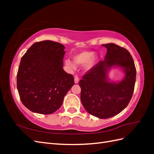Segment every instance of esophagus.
<instances>
[{"instance_id": "obj_1", "label": "esophagus", "mask_w": 154, "mask_h": 154, "mask_svg": "<svg viewBox=\"0 0 154 154\" xmlns=\"http://www.w3.org/2000/svg\"><path fill=\"white\" fill-rule=\"evenodd\" d=\"M79 80H79V78L77 76L74 77V83H78L79 82Z\"/></svg>"}]
</instances>
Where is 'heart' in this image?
<instances>
[{
	"label": "heart",
	"instance_id": "obj_1",
	"mask_svg": "<svg viewBox=\"0 0 154 154\" xmlns=\"http://www.w3.org/2000/svg\"><path fill=\"white\" fill-rule=\"evenodd\" d=\"M74 62L78 66H84L87 71L94 68L98 62V58L94 55V51H82L74 56ZM66 66L71 69H75V66L70 60H66Z\"/></svg>",
	"mask_w": 154,
	"mask_h": 154
}]
</instances>
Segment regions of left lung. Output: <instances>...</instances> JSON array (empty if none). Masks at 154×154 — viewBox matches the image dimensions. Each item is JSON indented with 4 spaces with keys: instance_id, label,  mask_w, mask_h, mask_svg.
I'll return each instance as SVG.
<instances>
[{
    "instance_id": "8db88e82",
    "label": "left lung",
    "mask_w": 154,
    "mask_h": 154,
    "mask_svg": "<svg viewBox=\"0 0 154 154\" xmlns=\"http://www.w3.org/2000/svg\"><path fill=\"white\" fill-rule=\"evenodd\" d=\"M107 51L104 60L88 71L79 82L81 101L88 113L100 119L118 114L128 105L134 90L136 69L128 51L115 44L102 45ZM121 68L125 76L111 82L107 72L112 67Z\"/></svg>"
}]
</instances>
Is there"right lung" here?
I'll list each match as a JSON object with an SVG mask.
<instances>
[{"mask_svg": "<svg viewBox=\"0 0 154 154\" xmlns=\"http://www.w3.org/2000/svg\"><path fill=\"white\" fill-rule=\"evenodd\" d=\"M64 49L61 44L44 40L32 44L21 58L17 90L23 105L33 112H54L74 84L72 75L63 69Z\"/></svg>", "mask_w": 154, "mask_h": 154, "instance_id": "1", "label": "right lung"}]
</instances>
